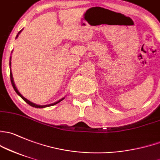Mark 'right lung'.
I'll return each mask as SVG.
<instances>
[{
    "label": "right lung",
    "instance_id": "obj_1",
    "mask_svg": "<svg viewBox=\"0 0 160 160\" xmlns=\"http://www.w3.org/2000/svg\"><path fill=\"white\" fill-rule=\"evenodd\" d=\"M21 31H22V30H21V31H19V32H18V35H17L16 38H18V35L20 34V33H21ZM11 60H10V67H11ZM10 77H11V84H12L13 87V89H14V90H15V92H16V93H18V95H19L20 97H21V98H22L23 100H24V101L27 102V103H28V104H29L30 106H31V107H35V108H44V107H50V106H53V105H55V104H57V103H58V102H60V101H62V100H63V99H64V97H63V98L60 99V100H58V102H53V103H51V104H48V105H38V104H35V103H33V102H32L30 101V100H28V99H26V98H25L24 97H23V96L21 95V93H20V92L18 91V89H17V87H16V86H15V84H14V82H13V79L12 73H11H11H10Z\"/></svg>",
    "mask_w": 160,
    "mask_h": 160
}]
</instances>
